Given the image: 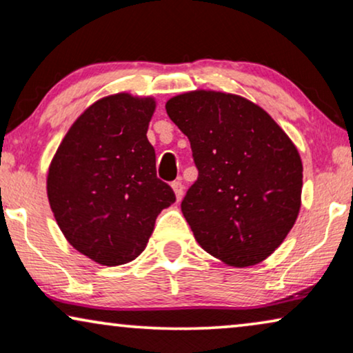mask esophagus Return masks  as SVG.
Masks as SVG:
<instances>
[{"label":"esophagus","instance_id":"1","mask_svg":"<svg viewBox=\"0 0 353 353\" xmlns=\"http://www.w3.org/2000/svg\"><path fill=\"white\" fill-rule=\"evenodd\" d=\"M172 188H173V191H175L176 199L181 201L183 193H185V186H183V183L181 181H173L172 183Z\"/></svg>","mask_w":353,"mask_h":353}]
</instances>
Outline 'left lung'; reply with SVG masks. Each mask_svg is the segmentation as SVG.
<instances>
[{"label": "left lung", "instance_id": "obj_1", "mask_svg": "<svg viewBox=\"0 0 353 353\" xmlns=\"http://www.w3.org/2000/svg\"><path fill=\"white\" fill-rule=\"evenodd\" d=\"M165 108L198 168L181 201L198 243L235 268L266 259L299 216V150L263 108L238 95L198 90Z\"/></svg>", "mask_w": 353, "mask_h": 353}]
</instances>
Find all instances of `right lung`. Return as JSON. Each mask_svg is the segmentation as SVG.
Here are the masks:
<instances>
[{
	"label": "right lung",
	"instance_id": "right-lung-1",
	"mask_svg": "<svg viewBox=\"0 0 353 353\" xmlns=\"http://www.w3.org/2000/svg\"><path fill=\"white\" fill-rule=\"evenodd\" d=\"M155 103L105 97L77 118L48 170V201L68 241L103 266L143 253L160 210L176 201L157 178L148 126Z\"/></svg>",
	"mask_w": 353,
	"mask_h": 353
}]
</instances>
